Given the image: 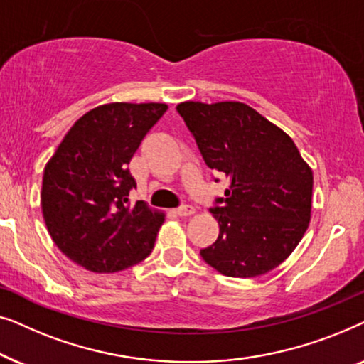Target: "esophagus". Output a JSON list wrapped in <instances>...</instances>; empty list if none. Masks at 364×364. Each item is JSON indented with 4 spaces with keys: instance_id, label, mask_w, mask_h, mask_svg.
Instances as JSON below:
<instances>
[{
    "instance_id": "1",
    "label": "esophagus",
    "mask_w": 364,
    "mask_h": 364,
    "mask_svg": "<svg viewBox=\"0 0 364 364\" xmlns=\"http://www.w3.org/2000/svg\"><path fill=\"white\" fill-rule=\"evenodd\" d=\"M177 213L181 217H191V215H193V213H196V208H193L192 205H182V207L177 208Z\"/></svg>"
}]
</instances>
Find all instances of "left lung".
Segmentation results:
<instances>
[{
	"label": "left lung",
	"instance_id": "obj_1",
	"mask_svg": "<svg viewBox=\"0 0 364 364\" xmlns=\"http://www.w3.org/2000/svg\"><path fill=\"white\" fill-rule=\"evenodd\" d=\"M177 111L203 161L230 186L212 208L218 237L200 255L225 277L252 278L283 263L311 217L313 172L291 137L238 101H186Z\"/></svg>",
	"mask_w": 364,
	"mask_h": 364
}]
</instances>
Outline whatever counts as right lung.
Here are the masks:
<instances>
[{"instance_id":"right-lung-1","label":"right lung","mask_w":364,"mask_h":364,"mask_svg":"<svg viewBox=\"0 0 364 364\" xmlns=\"http://www.w3.org/2000/svg\"><path fill=\"white\" fill-rule=\"evenodd\" d=\"M166 102H109L79 117L43 173L41 208L56 247L94 273L121 272L152 252L166 213L131 203L129 162Z\"/></svg>"}]
</instances>
